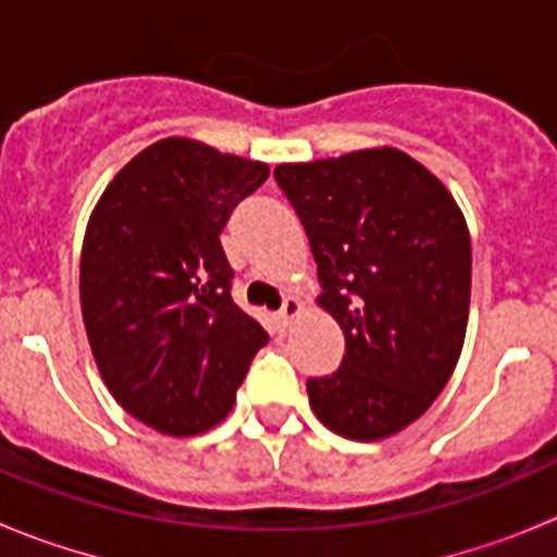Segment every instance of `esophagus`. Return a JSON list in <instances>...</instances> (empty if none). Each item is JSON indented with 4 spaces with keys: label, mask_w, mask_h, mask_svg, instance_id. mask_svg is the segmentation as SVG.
<instances>
[{
    "label": "esophagus",
    "mask_w": 557,
    "mask_h": 557,
    "mask_svg": "<svg viewBox=\"0 0 557 557\" xmlns=\"http://www.w3.org/2000/svg\"><path fill=\"white\" fill-rule=\"evenodd\" d=\"M301 312H304V304L298 301L295 295H287V298H284V304H282V309H278V321H282L284 326H289V323H293Z\"/></svg>",
    "instance_id": "esophagus-1"
}]
</instances>
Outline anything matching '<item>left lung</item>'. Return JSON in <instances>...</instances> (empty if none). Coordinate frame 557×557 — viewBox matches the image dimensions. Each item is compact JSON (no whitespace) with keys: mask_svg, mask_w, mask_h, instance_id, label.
I'll return each mask as SVG.
<instances>
[{"mask_svg":"<svg viewBox=\"0 0 557 557\" xmlns=\"http://www.w3.org/2000/svg\"><path fill=\"white\" fill-rule=\"evenodd\" d=\"M309 236L318 307L346 334L332 376L307 382L323 426L382 441L424 416L455 371L471 298V236L451 191L396 147L278 164Z\"/></svg>","mask_w":557,"mask_h":557,"instance_id":"1","label":"left lung"}]
</instances>
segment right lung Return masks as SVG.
I'll list each match as a JSON object with an SVG mask.
<instances>
[{
    "label": "right lung",
    "instance_id": "right-lung-1",
    "mask_svg": "<svg viewBox=\"0 0 557 557\" xmlns=\"http://www.w3.org/2000/svg\"><path fill=\"white\" fill-rule=\"evenodd\" d=\"M262 161L170 136L133 156L97 200L81 250L88 346L116 405L172 437L218 426L268 332L231 298L220 245Z\"/></svg>",
    "mask_w": 557,
    "mask_h": 557
}]
</instances>
